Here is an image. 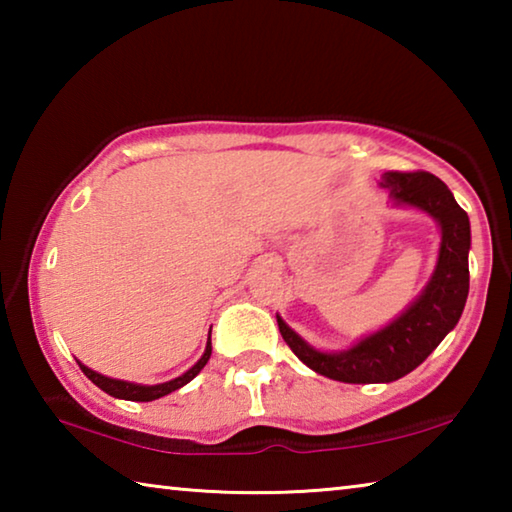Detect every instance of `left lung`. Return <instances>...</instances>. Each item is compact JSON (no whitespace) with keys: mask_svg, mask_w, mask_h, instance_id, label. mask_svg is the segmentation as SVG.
Listing matches in <instances>:
<instances>
[{"mask_svg":"<svg viewBox=\"0 0 512 512\" xmlns=\"http://www.w3.org/2000/svg\"><path fill=\"white\" fill-rule=\"evenodd\" d=\"M381 187L397 205H411L438 221V264L427 289L391 325L345 352H318L277 316L282 339L318 375L343 384H381L409 375L456 327L470 291V219L443 180L429 171H386Z\"/></svg>","mask_w":512,"mask_h":512,"instance_id":"8db88e82","label":"left lung"}]
</instances>
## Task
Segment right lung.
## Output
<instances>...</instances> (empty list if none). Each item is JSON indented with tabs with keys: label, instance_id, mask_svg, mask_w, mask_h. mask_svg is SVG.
Returning <instances> with one entry per match:
<instances>
[{
	"label": "right lung",
	"instance_id": "obj_1",
	"mask_svg": "<svg viewBox=\"0 0 512 512\" xmlns=\"http://www.w3.org/2000/svg\"><path fill=\"white\" fill-rule=\"evenodd\" d=\"M210 354H212V341H207V348L203 352V357L198 359V363L194 368H189L185 375H180L176 379L167 381V384H158V386H140V384H131V381H121V379H110V377H103L99 372H94L90 368H85L83 363H79L83 375L88 377L92 384H97L101 391H106L112 397H119V400H131V402H151V400H158L162 395H169L173 391H178L180 386H185L192 381L198 372L205 368V363L210 361Z\"/></svg>",
	"mask_w": 512,
	"mask_h": 512
}]
</instances>
